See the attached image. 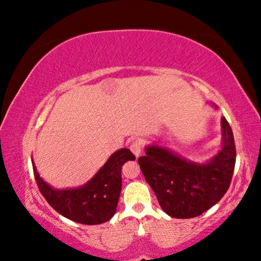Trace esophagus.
I'll return each instance as SVG.
<instances>
[{
  "label": "esophagus",
  "mask_w": 261,
  "mask_h": 261,
  "mask_svg": "<svg viewBox=\"0 0 261 261\" xmlns=\"http://www.w3.org/2000/svg\"><path fill=\"white\" fill-rule=\"evenodd\" d=\"M130 151L134 153L135 156H139V154L141 153V149H142V146H141V142L140 141H133L130 144Z\"/></svg>",
  "instance_id": "1"
}]
</instances>
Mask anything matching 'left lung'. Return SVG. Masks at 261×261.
Listing matches in <instances>:
<instances>
[{
  "label": "left lung",
  "instance_id": "8db88e82",
  "mask_svg": "<svg viewBox=\"0 0 261 261\" xmlns=\"http://www.w3.org/2000/svg\"><path fill=\"white\" fill-rule=\"evenodd\" d=\"M221 126L222 148L205 164L190 162L155 145L146 147V155L139 158L145 179L167 215L176 219L196 217L215 205L227 192L237 151L226 117L221 120Z\"/></svg>",
  "mask_w": 261,
  "mask_h": 261
}]
</instances>
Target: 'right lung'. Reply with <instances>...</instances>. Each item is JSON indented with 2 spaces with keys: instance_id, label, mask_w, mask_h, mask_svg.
<instances>
[{
  "instance_id": "add662e5",
  "label": "right lung",
  "mask_w": 261,
  "mask_h": 261,
  "mask_svg": "<svg viewBox=\"0 0 261 261\" xmlns=\"http://www.w3.org/2000/svg\"><path fill=\"white\" fill-rule=\"evenodd\" d=\"M128 160H135V155L128 148H121L109 156L87 184L65 190L51 188L41 179L35 166L33 171L41 195L57 213L82 224H101L116 212L122 184L121 169Z\"/></svg>"
}]
</instances>
